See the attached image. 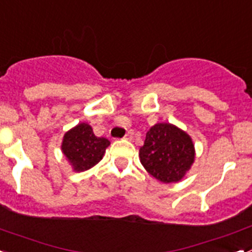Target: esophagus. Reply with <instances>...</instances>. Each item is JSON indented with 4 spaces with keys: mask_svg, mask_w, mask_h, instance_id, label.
<instances>
[{
    "mask_svg": "<svg viewBox=\"0 0 252 252\" xmlns=\"http://www.w3.org/2000/svg\"><path fill=\"white\" fill-rule=\"evenodd\" d=\"M132 137H133V131L132 130L127 131V133L125 135V139H126V140H132Z\"/></svg>",
    "mask_w": 252,
    "mask_h": 252,
    "instance_id": "1",
    "label": "esophagus"
}]
</instances>
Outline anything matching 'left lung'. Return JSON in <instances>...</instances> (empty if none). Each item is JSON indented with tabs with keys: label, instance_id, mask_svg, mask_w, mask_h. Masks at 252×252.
Wrapping results in <instances>:
<instances>
[{
	"label": "left lung",
	"instance_id": "8db88e82",
	"mask_svg": "<svg viewBox=\"0 0 252 252\" xmlns=\"http://www.w3.org/2000/svg\"><path fill=\"white\" fill-rule=\"evenodd\" d=\"M139 157L142 166L155 179L161 183H177L194 162V144L183 130L162 122L146 132Z\"/></svg>",
	"mask_w": 252,
	"mask_h": 252
}]
</instances>
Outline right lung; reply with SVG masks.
Returning <instances> with one entry per match:
<instances>
[{"label":"right lung","mask_w":252,"mask_h":252,"mask_svg":"<svg viewBox=\"0 0 252 252\" xmlns=\"http://www.w3.org/2000/svg\"><path fill=\"white\" fill-rule=\"evenodd\" d=\"M110 141L97 137L88 124H78L65 132L62 151L74 171H84L98 164L103 158Z\"/></svg>","instance_id":"right-lung-1"}]
</instances>
